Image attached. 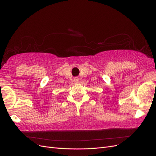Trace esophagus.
Here are the masks:
<instances>
[{
	"label": "esophagus",
	"instance_id": "34e87169",
	"mask_svg": "<svg viewBox=\"0 0 156 156\" xmlns=\"http://www.w3.org/2000/svg\"><path fill=\"white\" fill-rule=\"evenodd\" d=\"M74 82H78L79 81V78H78V77H75V78H74Z\"/></svg>",
	"mask_w": 156,
	"mask_h": 156
}]
</instances>
